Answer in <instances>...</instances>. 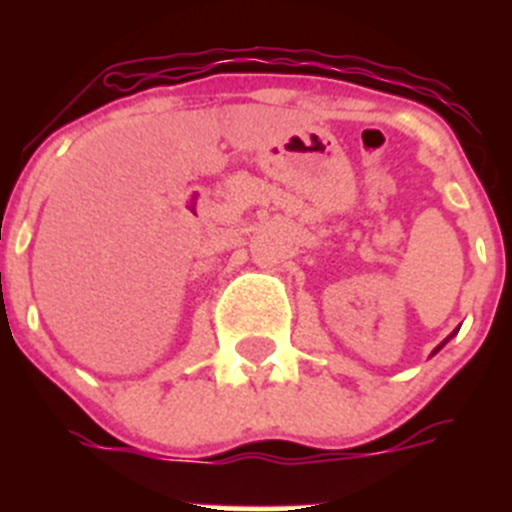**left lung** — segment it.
Here are the masks:
<instances>
[{
    "label": "left lung",
    "mask_w": 512,
    "mask_h": 512,
    "mask_svg": "<svg viewBox=\"0 0 512 512\" xmlns=\"http://www.w3.org/2000/svg\"><path fill=\"white\" fill-rule=\"evenodd\" d=\"M443 343H446V341H443ZM443 343H441V346H443ZM441 346H438V348H441ZM438 348H436V351H438ZM436 351H433V354H436Z\"/></svg>",
    "instance_id": "1"
}]
</instances>
